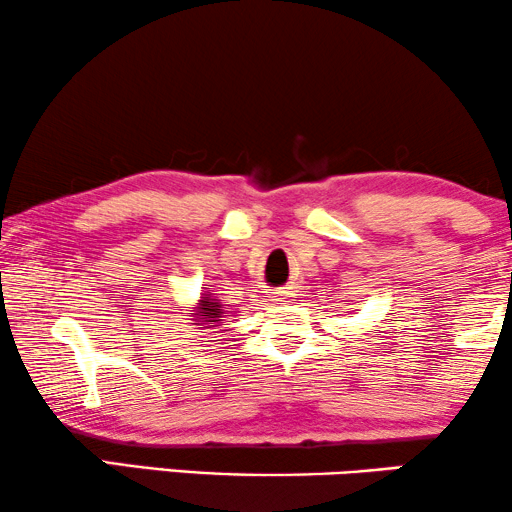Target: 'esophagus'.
Wrapping results in <instances>:
<instances>
[{"label":"esophagus","instance_id":"1","mask_svg":"<svg viewBox=\"0 0 512 512\" xmlns=\"http://www.w3.org/2000/svg\"><path fill=\"white\" fill-rule=\"evenodd\" d=\"M290 297H292V292H287V290H278V292H276V299H278V301H287Z\"/></svg>","mask_w":512,"mask_h":512}]
</instances>
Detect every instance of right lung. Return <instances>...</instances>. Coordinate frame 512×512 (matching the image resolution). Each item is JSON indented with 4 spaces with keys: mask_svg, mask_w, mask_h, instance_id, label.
<instances>
[{
    "mask_svg": "<svg viewBox=\"0 0 512 512\" xmlns=\"http://www.w3.org/2000/svg\"><path fill=\"white\" fill-rule=\"evenodd\" d=\"M220 318H222L220 301L211 299V294H204V297L199 299L197 313H194V325L215 327V325H220Z\"/></svg>",
    "mask_w": 512,
    "mask_h": 512,
    "instance_id": "1",
    "label": "right lung"
}]
</instances>
